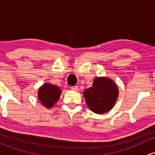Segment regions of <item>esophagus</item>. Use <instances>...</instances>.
Instances as JSON below:
<instances>
[{
	"label": "esophagus",
	"instance_id": "esophagus-1",
	"mask_svg": "<svg viewBox=\"0 0 155 155\" xmlns=\"http://www.w3.org/2000/svg\"><path fill=\"white\" fill-rule=\"evenodd\" d=\"M70 88H71V90L75 91H77L79 90V87L76 86V85H75V86H72Z\"/></svg>",
	"mask_w": 155,
	"mask_h": 155
}]
</instances>
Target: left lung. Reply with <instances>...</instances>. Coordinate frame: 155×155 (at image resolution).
I'll use <instances>...</instances> for the list:
<instances>
[{
  "label": "left lung",
  "mask_w": 155,
  "mask_h": 155,
  "mask_svg": "<svg viewBox=\"0 0 155 155\" xmlns=\"http://www.w3.org/2000/svg\"><path fill=\"white\" fill-rule=\"evenodd\" d=\"M118 87L111 79L97 77L92 87L84 91V97L87 107L95 113H105L115 105L118 97Z\"/></svg>",
  "instance_id": "left-lung-1"
}]
</instances>
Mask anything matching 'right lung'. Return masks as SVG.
I'll list each match as a JSON object with an SVG mask.
<instances>
[{
    "instance_id": "add662e5",
    "label": "right lung",
    "mask_w": 155,
    "mask_h": 155,
    "mask_svg": "<svg viewBox=\"0 0 155 155\" xmlns=\"http://www.w3.org/2000/svg\"><path fill=\"white\" fill-rule=\"evenodd\" d=\"M61 94V91L59 87L47 83L40 87L38 91V98L44 107L51 108L59 99Z\"/></svg>"
}]
</instances>
